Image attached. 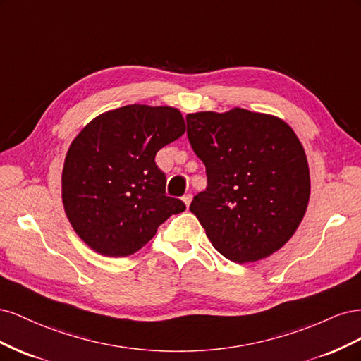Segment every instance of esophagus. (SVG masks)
<instances>
[{
	"label": "esophagus",
	"instance_id": "34e87169",
	"mask_svg": "<svg viewBox=\"0 0 361 361\" xmlns=\"http://www.w3.org/2000/svg\"><path fill=\"white\" fill-rule=\"evenodd\" d=\"M182 200H183V203L187 204V207H188L190 203H191V200H192V195H191V194H185L183 197H182Z\"/></svg>",
	"mask_w": 361,
	"mask_h": 361
}]
</instances>
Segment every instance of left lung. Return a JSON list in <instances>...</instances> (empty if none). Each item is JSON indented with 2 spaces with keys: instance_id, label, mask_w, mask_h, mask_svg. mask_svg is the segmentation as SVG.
<instances>
[{
  "instance_id": "1",
  "label": "left lung",
  "mask_w": 361,
  "mask_h": 361,
  "mask_svg": "<svg viewBox=\"0 0 361 361\" xmlns=\"http://www.w3.org/2000/svg\"><path fill=\"white\" fill-rule=\"evenodd\" d=\"M187 135L207 178L190 209L215 250L245 264L285 245L310 197L307 158L290 126L235 108L188 114Z\"/></svg>"
}]
</instances>
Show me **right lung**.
Instances as JSON below:
<instances>
[{"mask_svg": "<svg viewBox=\"0 0 361 361\" xmlns=\"http://www.w3.org/2000/svg\"><path fill=\"white\" fill-rule=\"evenodd\" d=\"M185 133L179 110L126 105L101 114L68 150L61 176L64 211L73 231L108 257L134 255L158 227L185 211L166 194L157 152Z\"/></svg>", "mask_w": 361, "mask_h": 361, "instance_id": "obj_1", "label": "right lung"}]
</instances>
